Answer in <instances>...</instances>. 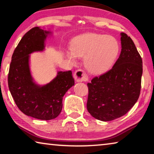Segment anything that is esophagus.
Here are the masks:
<instances>
[{
  "instance_id": "obj_1",
  "label": "esophagus",
  "mask_w": 154,
  "mask_h": 154,
  "mask_svg": "<svg viewBox=\"0 0 154 154\" xmlns=\"http://www.w3.org/2000/svg\"><path fill=\"white\" fill-rule=\"evenodd\" d=\"M75 79L77 82H88L89 79L88 75L86 74L84 71L82 69H78L75 72L74 75Z\"/></svg>"
}]
</instances>
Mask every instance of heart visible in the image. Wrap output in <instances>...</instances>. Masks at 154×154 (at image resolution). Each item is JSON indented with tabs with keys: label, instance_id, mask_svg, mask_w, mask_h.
Returning a JSON list of instances; mask_svg holds the SVG:
<instances>
[{
	"label": "heart",
	"instance_id": "obj_1",
	"mask_svg": "<svg viewBox=\"0 0 154 154\" xmlns=\"http://www.w3.org/2000/svg\"><path fill=\"white\" fill-rule=\"evenodd\" d=\"M119 53L118 40L110 35L86 33L77 36L71 42L66 56L71 62L75 56L83 58L84 66L90 73L100 75L113 66Z\"/></svg>",
	"mask_w": 154,
	"mask_h": 154
}]
</instances>
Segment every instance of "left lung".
I'll use <instances>...</instances> for the list:
<instances>
[{"label": "left lung", "instance_id": "left-lung-1", "mask_svg": "<svg viewBox=\"0 0 154 154\" xmlns=\"http://www.w3.org/2000/svg\"><path fill=\"white\" fill-rule=\"evenodd\" d=\"M121 35L122 51L113 66L87 84L88 111L98 120L111 121L123 116L140 95L142 58L132 38L126 33Z\"/></svg>", "mask_w": 154, "mask_h": 154}]
</instances>
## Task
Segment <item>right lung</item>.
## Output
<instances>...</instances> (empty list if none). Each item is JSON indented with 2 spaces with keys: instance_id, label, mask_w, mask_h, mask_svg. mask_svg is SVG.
<instances>
[{
  "instance_id": "1",
  "label": "right lung",
  "mask_w": 154,
  "mask_h": 154,
  "mask_svg": "<svg viewBox=\"0 0 154 154\" xmlns=\"http://www.w3.org/2000/svg\"><path fill=\"white\" fill-rule=\"evenodd\" d=\"M49 32L38 27L25 34L15 49L8 74V85L15 104L26 116L41 120L57 118L62 108V98L75 84L72 71H60L57 77L42 87L32 82L29 54L42 51Z\"/></svg>"
}]
</instances>
